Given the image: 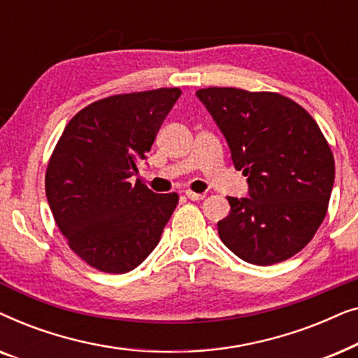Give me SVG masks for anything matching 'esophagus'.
Returning a JSON list of instances; mask_svg holds the SVG:
<instances>
[{"instance_id": "34e87169", "label": "esophagus", "mask_w": 358, "mask_h": 358, "mask_svg": "<svg viewBox=\"0 0 358 358\" xmlns=\"http://www.w3.org/2000/svg\"><path fill=\"white\" fill-rule=\"evenodd\" d=\"M185 195H187L189 200H194V202H199V200L205 199L203 194H195L192 190H185Z\"/></svg>"}]
</instances>
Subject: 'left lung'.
Returning a JSON list of instances; mask_svg holds the SVG:
<instances>
[{"label": "left lung", "mask_w": 358, "mask_h": 358, "mask_svg": "<svg viewBox=\"0 0 358 358\" xmlns=\"http://www.w3.org/2000/svg\"><path fill=\"white\" fill-rule=\"evenodd\" d=\"M195 94L249 185V197H228L231 210L218 222L220 239L254 266L295 256L321 227L334 185V156L320 127L277 92L207 87Z\"/></svg>", "instance_id": "8db88e82"}]
</instances>
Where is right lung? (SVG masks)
<instances>
[{"label": "right lung", "instance_id": "1", "mask_svg": "<svg viewBox=\"0 0 358 358\" xmlns=\"http://www.w3.org/2000/svg\"><path fill=\"white\" fill-rule=\"evenodd\" d=\"M179 96V87H161L92 102L68 122L53 150L48 205L68 246L97 271L138 267L179 202L178 194L131 182Z\"/></svg>", "mask_w": 358, "mask_h": 358}]
</instances>
